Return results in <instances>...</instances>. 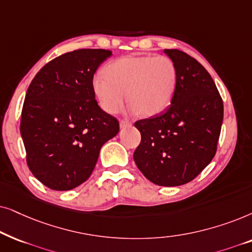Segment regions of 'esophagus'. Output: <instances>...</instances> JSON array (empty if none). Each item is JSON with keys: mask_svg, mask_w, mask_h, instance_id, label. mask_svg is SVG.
I'll use <instances>...</instances> for the list:
<instances>
[{"mask_svg": "<svg viewBox=\"0 0 252 252\" xmlns=\"http://www.w3.org/2000/svg\"><path fill=\"white\" fill-rule=\"evenodd\" d=\"M130 124H131V123H130L129 121H126V120H121V121H120L121 128H124V126H129Z\"/></svg>", "mask_w": 252, "mask_h": 252, "instance_id": "obj_1", "label": "esophagus"}]
</instances>
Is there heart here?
<instances>
[{"label": "heart", "instance_id": "obj_1", "mask_svg": "<svg viewBox=\"0 0 252 252\" xmlns=\"http://www.w3.org/2000/svg\"><path fill=\"white\" fill-rule=\"evenodd\" d=\"M104 73L92 79L93 92L105 112L123 108L126 94L131 113L159 114L172 101L177 83L176 66L166 56H126L109 62Z\"/></svg>", "mask_w": 252, "mask_h": 252}]
</instances>
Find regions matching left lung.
Segmentation results:
<instances>
[{
    "label": "left lung",
    "instance_id": "8db88e82",
    "mask_svg": "<svg viewBox=\"0 0 252 252\" xmlns=\"http://www.w3.org/2000/svg\"><path fill=\"white\" fill-rule=\"evenodd\" d=\"M165 53L176 66L175 92L162 114L135 122L142 139L133 160L152 183L177 187L198 176L216 156L223 102L197 60L179 49Z\"/></svg>",
    "mask_w": 252,
    "mask_h": 252
}]
</instances>
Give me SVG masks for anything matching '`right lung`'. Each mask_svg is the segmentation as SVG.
<instances>
[{"instance_id":"right-lung-1","label":"right lung","mask_w":252,"mask_h":252,"mask_svg":"<svg viewBox=\"0 0 252 252\" xmlns=\"http://www.w3.org/2000/svg\"><path fill=\"white\" fill-rule=\"evenodd\" d=\"M106 49H76L43 65L22 109L26 162L43 186L65 191L91 176L101 146L117 135V119L100 108L92 79Z\"/></svg>"}]
</instances>
